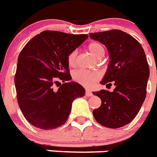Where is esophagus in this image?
<instances>
[{
    "mask_svg": "<svg viewBox=\"0 0 157 157\" xmlns=\"http://www.w3.org/2000/svg\"><path fill=\"white\" fill-rule=\"evenodd\" d=\"M86 96H93V94H92V92H91L90 90H86Z\"/></svg>",
    "mask_w": 157,
    "mask_h": 157,
    "instance_id": "34e87169",
    "label": "esophagus"
}]
</instances>
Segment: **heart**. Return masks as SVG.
<instances>
[{"label": "heart", "mask_w": 157, "mask_h": 157, "mask_svg": "<svg viewBox=\"0 0 157 157\" xmlns=\"http://www.w3.org/2000/svg\"><path fill=\"white\" fill-rule=\"evenodd\" d=\"M87 49L94 57L100 58L105 54V48L98 42H92L87 46ZM77 59V51L70 52L67 57V62L70 66H75ZM100 74L98 71H86V70H78L74 72L73 78L75 82L79 83L85 87H91L94 86L97 81L100 78Z\"/></svg>", "instance_id": "1"}]
</instances>
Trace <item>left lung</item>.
Here are the masks:
<instances>
[{
    "instance_id": "obj_1",
    "label": "left lung",
    "mask_w": 157,
    "mask_h": 157,
    "mask_svg": "<svg viewBox=\"0 0 157 157\" xmlns=\"http://www.w3.org/2000/svg\"><path fill=\"white\" fill-rule=\"evenodd\" d=\"M90 37L105 44L109 53V63L100 83L115 85L112 92H92L101 100L93 116L105 127H122L134 120L146 97L150 74L146 55L138 40L121 30L90 33Z\"/></svg>"
}]
</instances>
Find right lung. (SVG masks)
I'll list each match as a JSON object with an SVG mask.
<instances>
[{"label":"right lung","instance_id":"1","mask_svg":"<svg viewBox=\"0 0 157 157\" xmlns=\"http://www.w3.org/2000/svg\"><path fill=\"white\" fill-rule=\"evenodd\" d=\"M87 37L44 31L34 36L21 51L15 87L20 109L32 126L42 130L62 126L71 113L74 100L85 95L79 83L67 82L72 78L67 57ZM58 84L60 86L55 89Z\"/></svg>","mask_w":157,"mask_h":157}]
</instances>
